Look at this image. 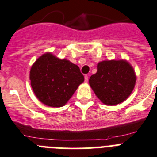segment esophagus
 <instances>
[{"label": "esophagus", "instance_id": "34e87169", "mask_svg": "<svg viewBox=\"0 0 157 157\" xmlns=\"http://www.w3.org/2000/svg\"><path fill=\"white\" fill-rule=\"evenodd\" d=\"M88 81H89V76H88L87 75H85V82L87 83Z\"/></svg>", "mask_w": 157, "mask_h": 157}]
</instances>
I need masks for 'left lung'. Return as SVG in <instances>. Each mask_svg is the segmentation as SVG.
I'll list each match as a JSON object with an SVG mask.
<instances>
[{
	"instance_id": "left-lung-1",
	"label": "left lung",
	"mask_w": 157,
	"mask_h": 157,
	"mask_svg": "<svg viewBox=\"0 0 157 157\" xmlns=\"http://www.w3.org/2000/svg\"><path fill=\"white\" fill-rule=\"evenodd\" d=\"M136 76L126 60H105L98 63V71L90 78V85L101 102L107 105L124 101L133 91Z\"/></svg>"
}]
</instances>
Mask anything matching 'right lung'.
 Wrapping results in <instances>:
<instances>
[{
	"instance_id": "1",
	"label": "right lung",
	"mask_w": 157,
	"mask_h": 157,
	"mask_svg": "<svg viewBox=\"0 0 157 157\" xmlns=\"http://www.w3.org/2000/svg\"><path fill=\"white\" fill-rule=\"evenodd\" d=\"M30 80L35 96L42 103L51 107H61L85 78L77 65L46 53L30 68Z\"/></svg>"
}]
</instances>
